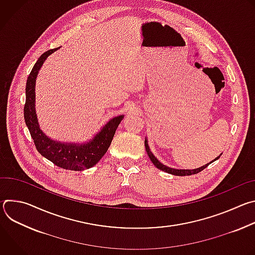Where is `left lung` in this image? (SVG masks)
Segmentation results:
<instances>
[{"mask_svg": "<svg viewBox=\"0 0 255 255\" xmlns=\"http://www.w3.org/2000/svg\"><path fill=\"white\" fill-rule=\"evenodd\" d=\"M144 145H145V149H146V152H147L148 157L150 158L151 162H152V163H153V164H154L158 169H160V170H162V171H165V172H167V173H170V174H173V175H179V176L196 174V173H198V172L202 171L203 169H205V168H206L210 163L214 162V161H215V160H217V159H219V157L222 155V153H221L219 156H217L214 160H212V161H210L209 163H206L205 165L200 166V167H198V168H194V169H180V168H173V167H169V166H167V165H165V164L161 163V162H160V161H159V160L154 156V154L152 153V151H151V149H150V147H149V145H148L147 137H145Z\"/></svg>", "mask_w": 255, "mask_h": 255, "instance_id": "obj_1", "label": "left lung"}]
</instances>
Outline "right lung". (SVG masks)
Segmentation results:
<instances>
[{
  "instance_id": "add662e5",
  "label": "right lung",
  "mask_w": 255,
  "mask_h": 255,
  "mask_svg": "<svg viewBox=\"0 0 255 255\" xmlns=\"http://www.w3.org/2000/svg\"><path fill=\"white\" fill-rule=\"evenodd\" d=\"M58 49L59 47L44 52L36 61L30 72L26 83L24 119L36 149L42 156L61 168L81 171L93 167L105 155L124 115L111 118L91 139H87L84 142L59 141L45 134L40 128L35 109L36 79L47 57Z\"/></svg>"
}]
</instances>
